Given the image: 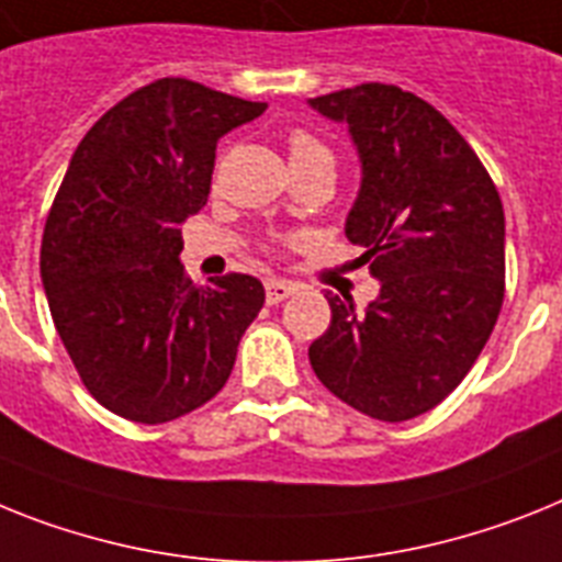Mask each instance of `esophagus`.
I'll use <instances>...</instances> for the list:
<instances>
[{
  "instance_id": "obj_1",
  "label": "esophagus",
  "mask_w": 562,
  "mask_h": 562,
  "mask_svg": "<svg viewBox=\"0 0 562 562\" xmlns=\"http://www.w3.org/2000/svg\"><path fill=\"white\" fill-rule=\"evenodd\" d=\"M289 294H294V285H291V282H285V280H268L266 282V300L271 305L282 303V300H285Z\"/></svg>"
}]
</instances>
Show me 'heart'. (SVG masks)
Returning <instances> with one entry per match:
<instances>
[{
	"label": "heart",
	"mask_w": 562,
	"mask_h": 562,
	"mask_svg": "<svg viewBox=\"0 0 562 562\" xmlns=\"http://www.w3.org/2000/svg\"><path fill=\"white\" fill-rule=\"evenodd\" d=\"M289 159H291V168L294 165H311V162H334L331 150L323 139H317L314 134L308 131H294L289 139Z\"/></svg>",
	"instance_id": "obj_1"
}]
</instances>
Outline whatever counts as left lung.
<instances>
[{"instance_id":"8db88e82","label":"left lung","mask_w":562,"mask_h":562,"mask_svg":"<svg viewBox=\"0 0 562 562\" xmlns=\"http://www.w3.org/2000/svg\"><path fill=\"white\" fill-rule=\"evenodd\" d=\"M346 125L360 191L346 237L380 282L369 308L328 296L331 325L308 348L334 397L403 423L449 397L492 337L503 305L506 216L483 162L440 111L394 85L308 99Z\"/></svg>"}]
</instances>
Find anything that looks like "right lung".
<instances>
[{
    "mask_svg": "<svg viewBox=\"0 0 562 562\" xmlns=\"http://www.w3.org/2000/svg\"><path fill=\"white\" fill-rule=\"evenodd\" d=\"M266 102L159 79L113 105L70 157L42 234V289L70 360L108 412L157 426L209 403L266 289L193 285L182 223L205 205L216 143Z\"/></svg>",
    "mask_w": 562,
    "mask_h": 562,
    "instance_id": "right-lung-1",
    "label": "right lung"
}]
</instances>
